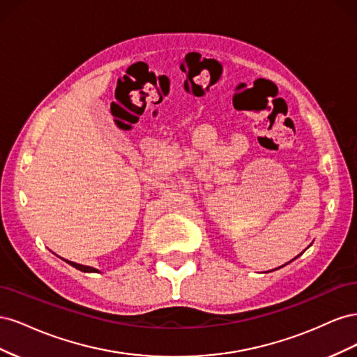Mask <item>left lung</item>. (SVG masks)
<instances>
[{
    "label": "left lung",
    "instance_id": "8db88e82",
    "mask_svg": "<svg viewBox=\"0 0 357 357\" xmlns=\"http://www.w3.org/2000/svg\"><path fill=\"white\" fill-rule=\"evenodd\" d=\"M283 266H284V265H283ZM280 268H282V266H280Z\"/></svg>",
    "mask_w": 357,
    "mask_h": 357
}]
</instances>
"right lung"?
I'll return each mask as SVG.
<instances>
[{"label": "right lung", "instance_id": "1", "mask_svg": "<svg viewBox=\"0 0 357 357\" xmlns=\"http://www.w3.org/2000/svg\"><path fill=\"white\" fill-rule=\"evenodd\" d=\"M63 261H66V259H63ZM67 264H70L71 266H74V268H77V269H80V271H83V273H98V269H95V268H92V266H86V265H80V264H75V262H71V261H66Z\"/></svg>", "mask_w": 357, "mask_h": 357}]
</instances>
